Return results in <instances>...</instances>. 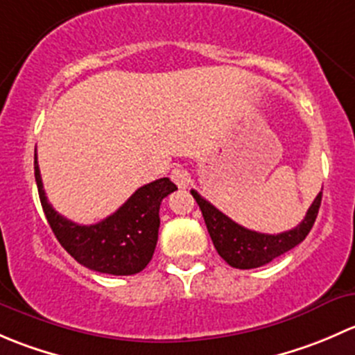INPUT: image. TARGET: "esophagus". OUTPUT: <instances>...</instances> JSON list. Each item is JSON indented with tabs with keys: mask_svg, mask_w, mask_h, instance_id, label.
Wrapping results in <instances>:
<instances>
[{
	"mask_svg": "<svg viewBox=\"0 0 355 355\" xmlns=\"http://www.w3.org/2000/svg\"><path fill=\"white\" fill-rule=\"evenodd\" d=\"M170 177H171V180H173L180 189H185L189 185V182H191L189 171L182 166H175L173 170H171Z\"/></svg>",
	"mask_w": 355,
	"mask_h": 355,
	"instance_id": "esophagus-1",
	"label": "esophagus"
}]
</instances>
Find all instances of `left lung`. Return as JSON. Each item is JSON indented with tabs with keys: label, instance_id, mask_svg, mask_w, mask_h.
<instances>
[{
	"label": "left lung",
	"instance_id": "1",
	"mask_svg": "<svg viewBox=\"0 0 355 355\" xmlns=\"http://www.w3.org/2000/svg\"><path fill=\"white\" fill-rule=\"evenodd\" d=\"M191 192L196 202L199 204L200 211H202L207 232H209V237L216 247L218 254L232 268H239V270H252V268L264 266L275 257L282 256L287 250L299 245L313 228L321 206V198H323V192H320L307 209L306 218L295 228L277 235H270L241 227L234 220H230L227 214L216 209L209 200L204 199L198 192Z\"/></svg>",
	"mask_w": 355,
	"mask_h": 355
}]
</instances>
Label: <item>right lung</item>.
I'll return each instance as SVG.
<instances>
[{
  "instance_id": "add662e5",
  "label": "right lung",
  "mask_w": 355,
  "mask_h": 355,
  "mask_svg": "<svg viewBox=\"0 0 355 355\" xmlns=\"http://www.w3.org/2000/svg\"><path fill=\"white\" fill-rule=\"evenodd\" d=\"M34 173L49 227L77 263L89 270L116 277L135 275L148 266L156 249L161 200L177 191V185L170 178L142 185L123 206L99 223L78 225L56 213L48 202L37 155H34Z\"/></svg>"
}]
</instances>
